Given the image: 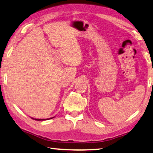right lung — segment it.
<instances>
[{
	"instance_id": "add662e5",
	"label": "right lung",
	"mask_w": 153,
	"mask_h": 153,
	"mask_svg": "<svg viewBox=\"0 0 153 153\" xmlns=\"http://www.w3.org/2000/svg\"><path fill=\"white\" fill-rule=\"evenodd\" d=\"M51 118H53V117H51ZM49 119H50V118H49ZM35 120H38V121H39V120H45V119H35Z\"/></svg>"
}]
</instances>
